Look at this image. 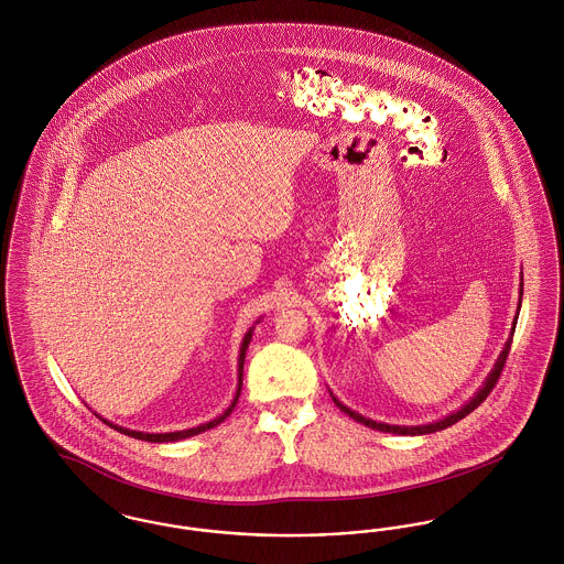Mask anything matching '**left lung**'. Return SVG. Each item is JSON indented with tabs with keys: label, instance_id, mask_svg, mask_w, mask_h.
Wrapping results in <instances>:
<instances>
[{
	"label": "left lung",
	"instance_id": "left-lung-1",
	"mask_svg": "<svg viewBox=\"0 0 564 564\" xmlns=\"http://www.w3.org/2000/svg\"><path fill=\"white\" fill-rule=\"evenodd\" d=\"M522 294H524V279H520V302H518V313H516V319H513V328H511V334H509V338H507V343H505V347H502V351H500V356H498L497 362L492 366V370H490V375L486 377V381H484V386L475 392V397H470L468 402H464L463 406L458 409V411H454V413H449V415H445L443 420H436V422H431V424H422V426H397V424H383V422H375V420H368L365 415H360V413H356V411H351L347 404H343L338 398L334 397L330 392L332 400H334V404L343 411V413H347L351 420H356V422H360V424H365L368 429H372V431H381V432H392V434H404V436H417V434H431V432L443 431V429H447V426H452V424H456V422H460L463 417H466L470 411H475L488 394L492 392V388H495V383L498 381V377H500V370H502V366H505V360H507V354H509V349H511V338H513V332H516V324H518V315H520V306H522Z\"/></svg>",
	"mask_w": 564,
	"mask_h": 564
}]
</instances>
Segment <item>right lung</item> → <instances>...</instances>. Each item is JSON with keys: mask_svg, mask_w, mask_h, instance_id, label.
<instances>
[{"mask_svg": "<svg viewBox=\"0 0 564 564\" xmlns=\"http://www.w3.org/2000/svg\"><path fill=\"white\" fill-rule=\"evenodd\" d=\"M256 324H260V322H256ZM256 328V326H253ZM253 328H249L247 334H245V338H242V343H240V351H238V386H236V394H234L232 402H230V406L219 415V417H215V420H210V422H206V424H199L196 429H187V431H176V432H140V431H130V429H123V426H117V424H112V422H108V420H104L100 417L98 413V417H100L104 424H108L110 429H115L117 432H121V434H128V436H133V438H140V441H149V443H172V441H181V438H189V436H194V434H199V432L210 431V429H215V426H219L226 417H230V413L234 411V406H236V402H238V397H240V388H242V365H245V354H247V349H249V343H251V336H253Z\"/></svg>", "mask_w": 564, "mask_h": 564, "instance_id": "obj_1", "label": "right lung"}]
</instances>
